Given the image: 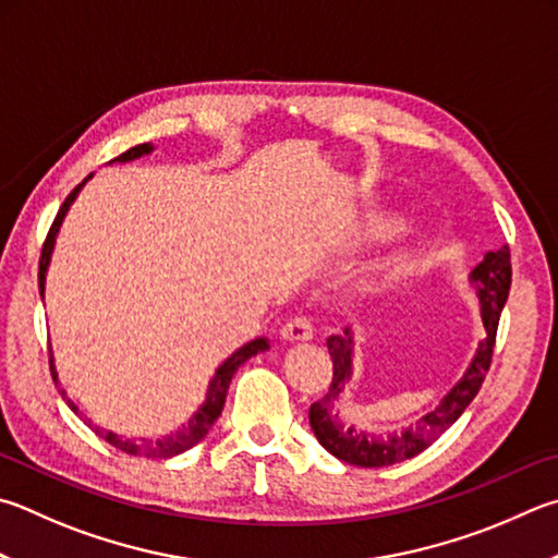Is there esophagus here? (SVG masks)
I'll return each mask as SVG.
<instances>
[{"instance_id":"obj_1","label":"esophagus","mask_w":558,"mask_h":558,"mask_svg":"<svg viewBox=\"0 0 558 558\" xmlns=\"http://www.w3.org/2000/svg\"><path fill=\"white\" fill-rule=\"evenodd\" d=\"M280 337L286 341H310L314 337L312 322L307 317H292L280 327Z\"/></svg>"}]
</instances>
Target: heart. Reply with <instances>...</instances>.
Instances as JSON below:
<instances>
[{
	"label": "heart",
	"instance_id": "obj_1",
	"mask_svg": "<svg viewBox=\"0 0 558 558\" xmlns=\"http://www.w3.org/2000/svg\"><path fill=\"white\" fill-rule=\"evenodd\" d=\"M395 225H398V217L390 215V211H371V215L363 217L359 225L353 227V239L366 241V239L385 236L390 234ZM395 280H398V268H395L392 263H385V266H380L376 272H373L368 288L373 292H385L395 286Z\"/></svg>",
	"mask_w": 558,
	"mask_h": 558
}]
</instances>
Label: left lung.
<instances>
[{
    "mask_svg": "<svg viewBox=\"0 0 558 558\" xmlns=\"http://www.w3.org/2000/svg\"><path fill=\"white\" fill-rule=\"evenodd\" d=\"M471 282L475 290H478L481 317L488 337H485V341L478 347V353H475V359L471 361L469 371L463 373V378L444 395L439 408H434L432 412L424 414L414 427L410 424V427H404L400 434L380 437V434L356 432V427H347V424L339 420V414H333L343 385L351 378L353 333L351 329H343V333L327 339V349L333 363V378L329 385V392L310 408V427L324 449L337 456L339 461H347L351 465L380 469V465H392L417 456L420 451L427 449L432 441H437L441 434L461 417L463 410L469 408L475 395H478L485 380V373L490 368L500 312L505 307V302H508L512 282L510 248L502 246L498 251L485 253V258L471 272Z\"/></svg>",
    "mask_w": 558,
    "mask_h": 558,
    "instance_id": "obj_1",
    "label": "left lung"
}]
</instances>
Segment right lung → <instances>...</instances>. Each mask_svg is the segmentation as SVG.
Masks as SVG:
<instances>
[{
    "label": "right lung",
    "mask_w": 558,
    "mask_h": 558,
    "mask_svg": "<svg viewBox=\"0 0 558 558\" xmlns=\"http://www.w3.org/2000/svg\"><path fill=\"white\" fill-rule=\"evenodd\" d=\"M154 150V146L150 144H138L134 148H129L126 154L117 156L114 160H119V163H126V160H134V158H141L146 156ZM111 160V163H114ZM93 178L87 175L80 185L70 192V195L65 197L63 205H60L58 215L53 219V225H50V231L46 236V244H44V251H40V260H38V290L40 295L46 292V270L50 266V256H53V246H56V236L60 231V225H63V219L68 215L70 205H73L77 192L83 190L85 182ZM268 349V339H253L248 341L246 347H241L239 351L231 353V356L221 363V366L217 368L215 378L209 380V388H207V400L202 402V408L192 414V417L187 420V424H182V427L178 432H170L166 434L163 439H126V437H119V434L114 432H107L102 427H97V424H93L89 420H85L89 427H93V432L97 434V437H102L107 444H111V447H117L119 451H124L129 456H144V459H170V456H178L182 451H187L195 447V444H199L202 439L207 437V432L211 429V424L217 422V417L221 414V410H225V402H227V390H229V383L231 378H234V373L239 371L241 363H246L251 356H256V353L266 351ZM50 373H53V380L58 385V373H56V366H53V359H50ZM60 395L65 398V390H60ZM68 408L73 410L75 414H80V410L75 408L73 400H65Z\"/></svg>",
    "instance_id": "obj_1"
}]
</instances>
